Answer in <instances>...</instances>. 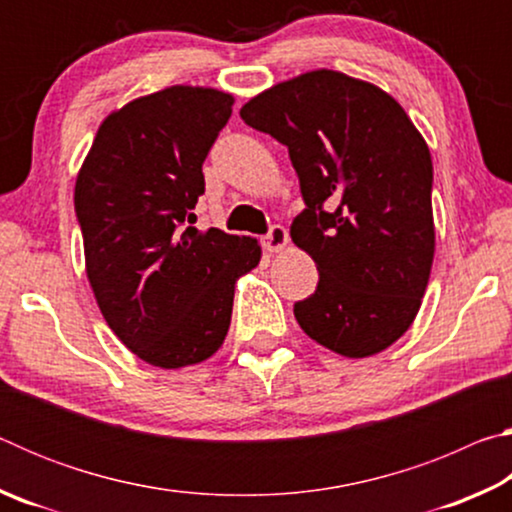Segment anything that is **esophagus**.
<instances>
[{
	"label": "esophagus",
	"instance_id": "obj_1",
	"mask_svg": "<svg viewBox=\"0 0 512 512\" xmlns=\"http://www.w3.org/2000/svg\"><path fill=\"white\" fill-rule=\"evenodd\" d=\"M289 244V232L282 228V225H273L264 237V248L268 253H280V250Z\"/></svg>",
	"mask_w": 512,
	"mask_h": 512
}]
</instances>
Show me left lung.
Returning a JSON list of instances; mask_svg holds the SVG:
<instances>
[{
    "mask_svg": "<svg viewBox=\"0 0 512 512\" xmlns=\"http://www.w3.org/2000/svg\"><path fill=\"white\" fill-rule=\"evenodd\" d=\"M239 115L287 146L300 180L291 239L318 287L293 305L298 325L350 359L386 350L418 316L436 248L424 137L391 94L334 69L277 83Z\"/></svg>",
    "mask_w": 512,
    "mask_h": 512,
    "instance_id": "left-lung-1",
    "label": "left lung"
}]
</instances>
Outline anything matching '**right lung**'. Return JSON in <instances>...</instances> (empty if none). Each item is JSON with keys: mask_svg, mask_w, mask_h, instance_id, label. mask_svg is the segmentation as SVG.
I'll use <instances>...</instances> for the list:
<instances>
[{"mask_svg": "<svg viewBox=\"0 0 512 512\" xmlns=\"http://www.w3.org/2000/svg\"><path fill=\"white\" fill-rule=\"evenodd\" d=\"M232 94L171 85L103 119L74 187L85 273L117 339L158 368L210 359L230 327L235 282L257 239L196 230L203 162Z\"/></svg>", "mask_w": 512, "mask_h": 512, "instance_id": "1", "label": "right lung"}]
</instances>
